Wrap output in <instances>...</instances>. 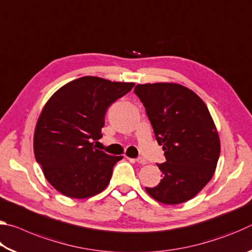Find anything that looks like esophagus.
Instances as JSON below:
<instances>
[{
	"instance_id": "obj_1",
	"label": "esophagus",
	"mask_w": 252,
	"mask_h": 252,
	"mask_svg": "<svg viewBox=\"0 0 252 252\" xmlns=\"http://www.w3.org/2000/svg\"><path fill=\"white\" fill-rule=\"evenodd\" d=\"M134 161L138 162L139 164H147V160L143 159V158H138V159H135Z\"/></svg>"
}]
</instances>
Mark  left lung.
Wrapping results in <instances>:
<instances>
[{
	"label": "left lung",
	"instance_id": "1",
	"mask_svg": "<svg viewBox=\"0 0 252 252\" xmlns=\"http://www.w3.org/2000/svg\"><path fill=\"white\" fill-rule=\"evenodd\" d=\"M134 93L165 157L158 164L163 179L146 191L164 204L192 199L211 180L220 156V139L207 105L178 83L138 84Z\"/></svg>",
	"mask_w": 252,
	"mask_h": 252
}]
</instances>
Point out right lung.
Instances as JSON below:
<instances>
[{
  "label": "right lung",
  "mask_w": 252,
  "mask_h": 252,
  "mask_svg": "<svg viewBox=\"0 0 252 252\" xmlns=\"http://www.w3.org/2000/svg\"><path fill=\"white\" fill-rule=\"evenodd\" d=\"M134 83L83 76L63 85L46 102L36 122L33 148L46 180L69 198H90L103 191L122 157L93 147L102 138L109 106Z\"/></svg>",
  "instance_id": "obj_1"
}]
</instances>
